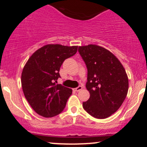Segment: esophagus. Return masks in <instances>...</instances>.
Returning a JSON list of instances; mask_svg holds the SVG:
<instances>
[{"mask_svg":"<svg viewBox=\"0 0 147 147\" xmlns=\"http://www.w3.org/2000/svg\"><path fill=\"white\" fill-rule=\"evenodd\" d=\"M83 88H82V86H79L78 87H77V88H75V89H74V90H75L76 92H79V91H80L81 90H82V89Z\"/></svg>","mask_w":147,"mask_h":147,"instance_id":"34e87169","label":"esophagus"}]
</instances>
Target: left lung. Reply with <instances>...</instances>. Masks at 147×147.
Returning <instances> with one entry per match:
<instances>
[{
    "label": "left lung",
    "instance_id": "left-lung-1",
    "mask_svg": "<svg viewBox=\"0 0 147 147\" xmlns=\"http://www.w3.org/2000/svg\"><path fill=\"white\" fill-rule=\"evenodd\" d=\"M78 52L86 65V84L90 98L83 108L97 119H105L122 106L129 90L124 67L113 53L96 45L79 46Z\"/></svg>",
    "mask_w": 147,
    "mask_h": 147
}]
</instances>
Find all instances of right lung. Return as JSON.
<instances>
[{
  "label": "right lung",
  "instance_id": "right-lung-1",
  "mask_svg": "<svg viewBox=\"0 0 147 147\" xmlns=\"http://www.w3.org/2000/svg\"><path fill=\"white\" fill-rule=\"evenodd\" d=\"M77 46L49 44L37 50L23 68L21 84L27 101L40 115L52 117L63 111L72 89L57 84L60 68Z\"/></svg>",
  "mask_w": 147,
  "mask_h": 147
}]
</instances>
